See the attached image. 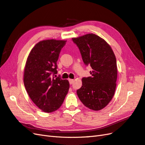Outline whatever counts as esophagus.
<instances>
[{
	"instance_id": "obj_1",
	"label": "esophagus",
	"mask_w": 145,
	"mask_h": 145,
	"mask_svg": "<svg viewBox=\"0 0 145 145\" xmlns=\"http://www.w3.org/2000/svg\"><path fill=\"white\" fill-rule=\"evenodd\" d=\"M69 83H70V84H72L73 82H74V80H72V79H69Z\"/></svg>"
}]
</instances>
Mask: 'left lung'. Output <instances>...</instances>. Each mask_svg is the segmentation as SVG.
I'll use <instances>...</instances> for the list:
<instances>
[{
  "label": "left lung",
  "instance_id": "obj_1",
  "mask_svg": "<svg viewBox=\"0 0 145 145\" xmlns=\"http://www.w3.org/2000/svg\"><path fill=\"white\" fill-rule=\"evenodd\" d=\"M79 48L82 61L90 65L91 76L82 78L76 93L85 106L93 110L105 107L112 99L117 79V60L110 45L96 35L72 38Z\"/></svg>",
  "mask_w": 145,
  "mask_h": 145
}]
</instances>
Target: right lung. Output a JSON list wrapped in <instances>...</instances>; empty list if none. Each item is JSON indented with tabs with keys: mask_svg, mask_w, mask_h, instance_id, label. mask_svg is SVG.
Masks as SVG:
<instances>
[{
	"mask_svg": "<svg viewBox=\"0 0 145 145\" xmlns=\"http://www.w3.org/2000/svg\"><path fill=\"white\" fill-rule=\"evenodd\" d=\"M66 42L55 39L40 41L27 57L24 73L25 88L33 102L45 112L58 109L69 89L68 80L53 76L57 72L56 63Z\"/></svg>",
	"mask_w": 145,
	"mask_h": 145,
	"instance_id": "add662e5",
	"label": "right lung"
}]
</instances>
